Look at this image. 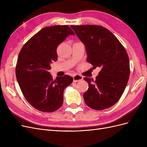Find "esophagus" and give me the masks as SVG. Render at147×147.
Wrapping results in <instances>:
<instances>
[{"mask_svg": "<svg viewBox=\"0 0 147 147\" xmlns=\"http://www.w3.org/2000/svg\"><path fill=\"white\" fill-rule=\"evenodd\" d=\"M83 79V77L79 75H75L73 77V80L74 82H78L80 81H82Z\"/></svg>", "mask_w": 147, "mask_h": 147, "instance_id": "obj_1", "label": "esophagus"}]
</instances>
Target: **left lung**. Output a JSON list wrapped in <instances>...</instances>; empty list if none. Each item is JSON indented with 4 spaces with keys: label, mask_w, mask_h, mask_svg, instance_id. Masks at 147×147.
Here are the masks:
<instances>
[{
    "label": "left lung",
    "mask_w": 147,
    "mask_h": 147,
    "mask_svg": "<svg viewBox=\"0 0 147 147\" xmlns=\"http://www.w3.org/2000/svg\"><path fill=\"white\" fill-rule=\"evenodd\" d=\"M84 44L87 61L101 69L96 80L84 77L89 88L83 94L90 108L102 110L113 106L124 91L130 75L125 48L109 30L100 26H70Z\"/></svg>",
    "instance_id": "obj_1"
}]
</instances>
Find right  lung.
I'll use <instances>...</instances> for the list:
<instances>
[{
	"instance_id": "obj_1",
	"label": "right lung",
	"mask_w": 147,
	"mask_h": 147,
	"mask_svg": "<svg viewBox=\"0 0 147 147\" xmlns=\"http://www.w3.org/2000/svg\"><path fill=\"white\" fill-rule=\"evenodd\" d=\"M70 35L69 26H52L41 29L21 50L16 66L18 83L25 98L33 107L43 112H53L63 104L65 88L73 82L69 75L53 80L48 72L57 59L59 44Z\"/></svg>"
}]
</instances>
